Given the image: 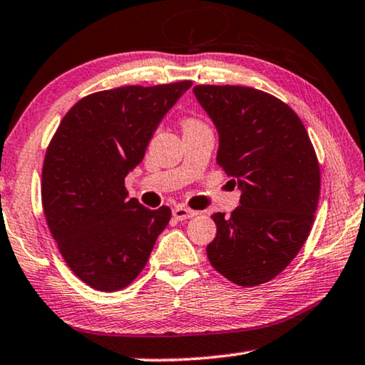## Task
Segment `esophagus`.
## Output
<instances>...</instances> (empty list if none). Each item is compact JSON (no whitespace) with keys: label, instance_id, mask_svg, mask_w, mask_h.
Segmentation results:
<instances>
[{"label":"esophagus","instance_id":"esophagus-1","mask_svg":"<svg viewBox=\"0 0 365 365\" xmlns=\"http://www.w3.org/2000/svg\"><path fill=\"white\" fill-rule=\"evenodd\" d=\"M172 214H173V217L177 219V221H185V219H190V217H195L196 214V211H193V210H190V207H185V206H177L175 210L172 211Z\"/></svg>","mask_w":365,"mask_h":365}]
</instances>
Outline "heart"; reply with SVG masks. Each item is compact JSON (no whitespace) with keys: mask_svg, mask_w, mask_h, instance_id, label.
<instances>
[{"mask_svg":"<svg viewBox=\"0 0 365 365\" xmlns=\"http://www.w3.org/2000/svg\"><path fill=\"white\" fill-rule=\"evenodd\" d=\"M195 123H198V121H196V120H193V118H188V120H185V121H183V126H188V125H195Z\"/></svg>","mask_w":365,"mask_h":365,"instance_id":"heart-1","label":"heart"}]
</instances>
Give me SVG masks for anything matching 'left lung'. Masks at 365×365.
Instances as JSON below:
<instances>
[{"instance_id":"obj_1","label":"left lung","mask_w":365,"mask_h":365,"mask_svg":"<svg viewBox=\"0 0 365 365\" xmlns=\"http://www.w3.org/2000/svg\"><path fill=\"white\" fill-rule=\"evenodd\" d=\"M193 92L217 128V164L242 192L230 216H211L217 234L207 258L237 286L263 284L310 234L320 196L315 149L297 113L268 92L244 86H195Z\"/></svg>"}]
</instances>
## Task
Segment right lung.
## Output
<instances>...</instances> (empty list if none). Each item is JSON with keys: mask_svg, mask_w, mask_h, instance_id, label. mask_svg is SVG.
Listing matches in <instances>:
<instances>
[{"mask_svg": "<svg viewBox=\"0 0 365 365\" xmlns=\"http://www.w3.org/2000/svg\"><path fill=\"white\" fill-rule=\"evenodd\" d=\"M192 81L94 92L69 108L42 169V205L63 259L81 281L120 291L146 266L169 206L128 198L125 177L140 164L155 128Z\"/></svg>", "mask_w": 365, "mask_h": 365, "instance_id": "right-lung-1", "label": "right lung"}]
</instances>
